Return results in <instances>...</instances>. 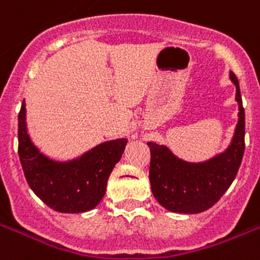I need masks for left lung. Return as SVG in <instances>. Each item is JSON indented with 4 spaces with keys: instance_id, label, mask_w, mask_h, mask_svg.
I'll return each instance as SVG.
<instances>
[{
    "instance_id": "8db88e82",
    "label": "left lung",
    "mask_w": 260,
    "mask_h": 260,
    "mask_svg": "<svg viewBox=\"0 0 260 260\" xmlns=\"http://www.w3.org/2000/svg\"><path fill=\"white\" fill-rule=\"evenodd\" d=\"M230 79L236 86L239 120L227 151L204 163H187L164 145L148 143L152 193L168 211L199 214L208 210L224 195L239 171L244 153V108L238 77L231 72Z\"/></svg>"
}]
</instances>
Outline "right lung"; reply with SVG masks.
<instances>
[{
    "label": "right lung",
    "instance_id": "obj_1",
    "mask_svg": "<svg viewBox=\"0 0 260 260\" xmlns=\"http://www.w3.org/2000/svg\"><path fill=\"white\" fill-rule=\"evenodd\" d=\"M25 100L18 113V155L27 184L52 210L79 214L93 210L107 189L126 139L105 141L72 161H54L31 143L25 121Z\"/></svg>",
    "mask_w": 260,
    "mask_h": 260
}]
</instances>
